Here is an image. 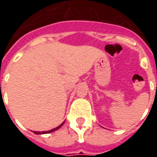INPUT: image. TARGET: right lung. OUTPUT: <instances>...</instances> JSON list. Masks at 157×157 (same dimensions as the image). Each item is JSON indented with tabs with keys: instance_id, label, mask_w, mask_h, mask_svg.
Listing matches in <instances>:
<instances>
[{
	"instance_id": "right-lung-1",
	"label": "right lung",
	"mask_w": 157,
	"mask_h": 157,
	"mask_svg": "<svg viewBox=\"0 0 157 157\" xmlns=\"http://www.w3.org/2000/svg\"><path fill=\"white\" fill-rule=\"evenodd\" d=\"M64 123H65V122H63L61 124L59 125L58 127H56V128H53V129H50V130H48V131H42V132L33 131V133H34V134H36V135H43V134H48V133H51V132H54V131H55V130H57V129H59V128L61 127L62 125L64 124Z\"/></svg>"
}]
</instances>
